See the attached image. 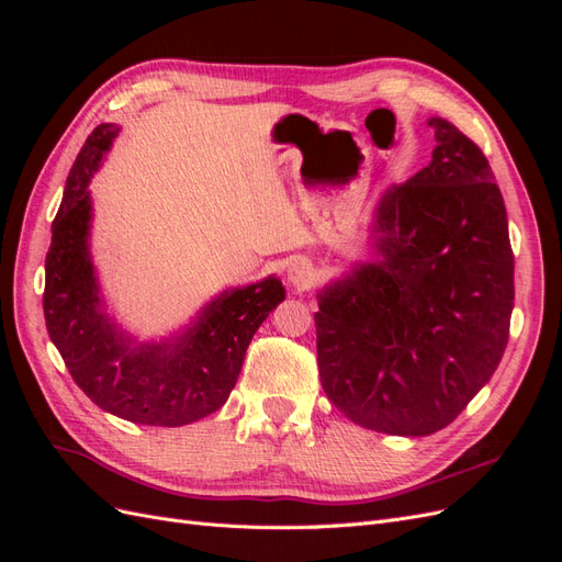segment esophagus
Masks as SVG:
<instances>
[{
  "instance_id": "1",
  "label": "esophagus",
  "mask_w": 562,
  "mask_h": 562,
  "mask_svg": "<svg viewBox=\"0 0 562 562\" xmlns=\"http://www.w3.org/2000/svg\"><path fill=\"white\" fill-rule=\"evenodd\" d=\"M288 281H291L295 288H310L314 281V267L307 260H295L288 267Z\"/></svg>"
}]
</instances>
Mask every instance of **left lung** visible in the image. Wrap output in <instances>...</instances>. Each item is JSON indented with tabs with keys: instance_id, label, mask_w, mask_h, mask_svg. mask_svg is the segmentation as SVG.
Here are the masks:
<instances>
[{
	"instance_id": "left-lung-1",
	"label": "left lung",
	"mask_w": 562,
	"mask_h": 562,
	"mask_svg": "<svg viewBox=\"0 0 562 562\" xmlns=\"http://www.w3.org/2000/svg\"><path fill=\"white\" fill-rule=\"evenodd\" d=\"M429 166L375 215L380 260L318 293L316 356L330 403L359 427L436 434L497 370L514 310V250L492 168L431 116Z\"/></svg>"
}]
</instances>
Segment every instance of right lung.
<instances>
[{"label": "right lung", "instance_id": "right-lung-1", "mask_svg": "<svg viewBox=\"0 0 562 562\" xmlns=\"http://www.w3.org/2000/svg\"><path fill=\"white\" fill-rule=\"evenodd\" d=\"M116 133L114 124L95 126L67 176L46 252V330L98 407L133 424L182 427L225 405L255 330L285 291L274 277L232 288L173 339L135 345L105 314L89 252V182Z\"/></svg>", "mask_w": 562, "mask_h": 562}]
</instances>
